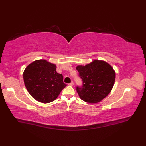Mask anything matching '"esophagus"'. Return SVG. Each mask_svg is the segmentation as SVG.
<instances>
[{
  "mask_svg": "<svg viewBox=\"0 0 146 146\" xmlns=\"http://www.w3.org/2000/svg\"><path fill=\"white\" fill-rule=\"evenodd\" d=\"M68 85H69V86H73V85H74V82H71L70 83H69Z\"/></svg>",
  "mask_w": 146,
  "mask_h": 146,
  "instance_id": "obj_1",
  "label": "esophagus"
}]
</instances>
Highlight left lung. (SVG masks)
I'll return each instance as SVG.
<instances>
[{
    "mask_svg": "<svg viewBox=\"0 0 146 146\" xmlns=\"http://www.w3.org/2000/svg\"><path fill=\"white\" fill-rule=\"evenodd\" d=\"M82 80V86L76 90L81 99L88 103H97L111 92L116 74L113 68L104 61L94 60L85 66L76 68Z\"/></svg>",
    "mask_w": 146,
    "mask_h": 146,
    "instance_id": "8db88e82",
    "label": "left lung"
}]
</instances>
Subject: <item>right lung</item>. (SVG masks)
<instances>
[{
	"instance_id": "right-lung-1",
	"label": "right lung",
	"mask_w": 146,
	"mask_h": 146,
	"mask_svg": "<svg viewBox=\"0 0 146 146\" xmlns=\"http://www.w3.org/2000/svg\"><path fill=\"white\" fill-rule=\"evenodd\" d=\"M23 78L29 94L42 103L55 100L66 86L63 75L56 72V65L45 60L30 63L24 70Z\"/></svg>"
}]
</instances>
